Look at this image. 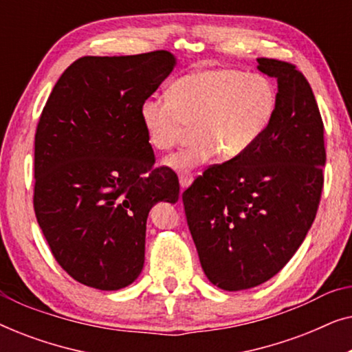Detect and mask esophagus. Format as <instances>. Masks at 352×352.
<instances>
[{
	"label": "esophagus",
	"instance_id": "obj_1",
	"mask_svg": "<svg viewBox=\"0 0 352 352\" xmlns=\"http://www.w3.org/2000/svg\"><path fill=\"white\" fill-rule=\"evenodd\" d=\"M192 181H194V176H192L190 173H181L179 175V184L182 190H184L186 187H189L192 184Z\"/></svg>",
	"mask_w": 352,
	"mask_h": 352
}]
</instances>
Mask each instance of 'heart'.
Wrapping results in <instances>:
<instances>
[{
	"mask_svg": "<svg viewBox=\"0 0 352 352\" xmlns=\"http://www.w3.org/2000/svg\"><path fill=\"white\" fill-rule=\"evenodd\" d=\"M277 88L263 74L235 69H205L181 76L170 96H151L141 105V120L151 146L176 147L195 124L197 142L166 158L175 170H187L214 155L247 153L271 126Z\"/></svg>",
	"mask_w": 352,
	"mask_h": 352,
	"instance_id": "1",
	"label": "heart"
}]
</instances>
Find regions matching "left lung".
Segmentation results:
<instances>
[{"label": "left lung", "instance_id": "8db88e82", "mask_svg": "<svg viewBox=\"0 0 352 352\" xmlns=\"http://www.w3.org/2000/svg\"><path fill=\"white\" fill-rule=\"evenodd\" d=\"M277 80V110L247 153L211 165L182 192L205 276L239 292L261 285L290 261L314 223L324 187V123L305 75L259 57Z\"/></svg>", "mask_w": 352, "mask_h": 352}]
</instances>
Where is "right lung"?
<instances>
[{"instance_id": "1", "label": "right lung", "mask_w": 352, "mask_h": 352, "mask_svg": "<svg viewBox=\"0 0 352 352\" xmlns=\"http://www.w3.org/2000/svg\"><path fill=\"white\" fill-rule=\"evenodd\" d=\"M168 51L85 56L52 89L35 134L36 221L52 256L76 282L120 290L144 267L146 224L179 181L155 155L141 105L171 74Z\"/></svg>"}]
</instances>
